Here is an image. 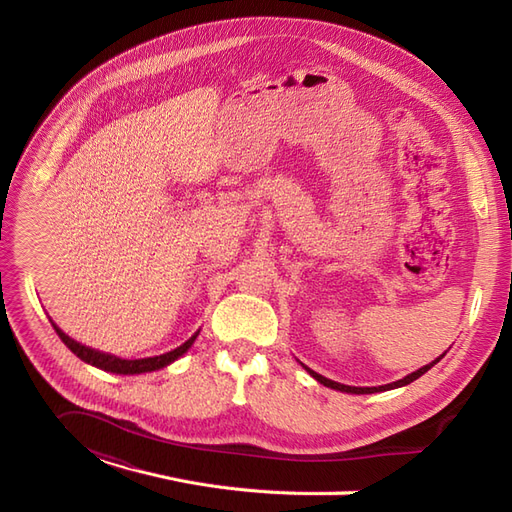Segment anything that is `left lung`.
Here are the masks:
<instances>
[{
    "instance_id": "1",
    "label": "left lung",
    "mask_w": 512,
    "mask_h": 512,
    "mask_svg": "<svg viewBox=\"0 0 512 512\" xmlns=\"http://www.w3.org/2000/svg\"><path fill=\"white\" fill-rule=\"evenodd\" d=\"M444 356V354H442ZM440 356V359H442ZM440 359H436V361H431L429 365H425V367H421V369H416V371H412L410 376H406L404 380H397V382H391V384H384V386H348V384H339V382H333V380H329V378H324V376H320V374H316V371H312L309 367H305L307 371H309V376L312 378H316L320 384H324V386H329V389H335V391H344V393H354V395H367V393H380V391H391V389H399V386H406V384H410V382H414L416 378H421L425 371H429L433 365H436Z\"/></svg>"
}]
</instances>
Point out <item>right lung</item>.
Listing matches in <instances>:
<instances>
[{
	"mask_svg": "<svg viewBox=\"0 0 512 512\" xmlns=\"http://www.w3.org/2000/svg\"><path fill=\"white\" fill-rule=\"evenodd\" d=\"M51 324H53V329H55V333L59 335L61 342H64L76 356H79L81 361H85V363H89V365H94V367H100V369H104V371H113V374H123V376H128V374H145V371H156V369H162V367L170 365L173 361H177L179 356H183L185 352H188V348L194 344V339H196L198 333H200V331H196V333L188 339V342L181 344V346L175 348V350L166 352V354L147 356V359L128 361V359H119V356L106 354V352H100V350H94V348H87V346H83V344H79V342H74V339L68 337L64 331H61L55 322H51Z\"/></svg>",
	"mask_w": 512,
	"mask_h": 512,
	"instance_id": "add662e5",
	"label": "right lung"
}]
</instances>
